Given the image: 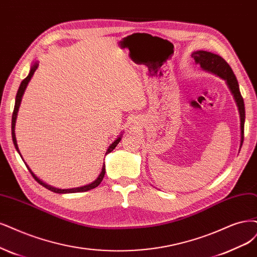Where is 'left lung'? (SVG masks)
Wrapping results in <instances>:
<instances>
[{
    "mask_svg": "<svg viewBox=\"0 0 257 257\" xmlns=\"http://www.w3.org/2000/svg\"><path fill=\"white\" fill-rule=\"evenodd\" d=\"M191 57H193L197 65H200L202 70H205L207 72L213 73L225 81L227 88L231 91L235 103L238 107V112L240 116V148L243 143V127H244V103L241 96L239 85H238L237 78L233 72L232 68L228 66L226 61L217 54L207 51H194Z\"/></svg>",
    "mask_w": 257,
    "mask_h": 257,
    "instance_id": "obj_1",
    "label": "left lung"
}]
</instances>
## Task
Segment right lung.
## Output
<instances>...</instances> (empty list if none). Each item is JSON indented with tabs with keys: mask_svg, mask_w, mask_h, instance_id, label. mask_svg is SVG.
Masks as SVG:
<instances>
[{
	"mask_svg": "<svg viewBox=\"0 0 257 257\" xmlns=\"http://www.w3.org/2000/svg\"><path fill=\"white\" fill-rule=\"evenodd\" d=\"M38 65H39V64H38V61H34V64H33V65H32V67H31V70H30V73H29V75L26 76V77L23 79V81L21 82L20 87H19V89H18L17 95H16L15 108H14L13 118H12V137H13V141H14V145H15V148H16V150H17V152L20 154V156H21V158H22V159H23V157H22V155H21V153H20V150H19V148H18V145H17V139H16V133H15L16 120H17L18 111H19V107H20V104H21V101H22V96H23V94H24V91H25V89H26V87H28V85H29V83H30V81H31V78L33 77V75H34L35 71H36V69L38 68ZM122 135H123V134H120V135H119V137H118L116 140H114L113 143L108 147L107 151H106L105 155H107L108 153H110V152L112 151V150L117 147V145L120 143V140H121V138H122ZM23 162H24V159H23ZM24 164H25V166H26V167H28L29 171L31 172V174L33 175V178H34L35 180H36L40 185H42L43 187H46L47 189H49V190H51V191H53V192H56V193H73V192H83V191H88V190H90V189H93V188H95V187H96V186H99V185H100V183L102 182V180H103V178H104V174H105V164H103L101 173L99 174L98 178H96V180H95V181H93L92 183L88 184V185H85V186H81V187H76V188H71V189H60V188L53 187V186H51V185H49V184H47V183H44L43 181H41V180L38 178V176L31 170V168L28 166V164H26L25 162H24Z\"/></svg>",
	"mask_w": 257,
	"mask_h": 257,
	"instance_id": "1",
	"label": "right lung"
}]
</instances>
